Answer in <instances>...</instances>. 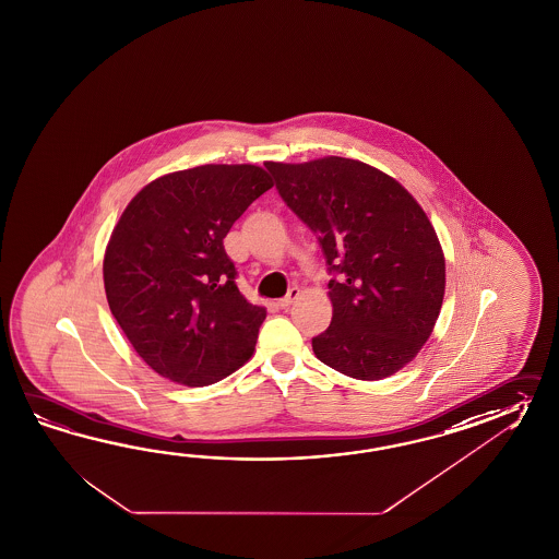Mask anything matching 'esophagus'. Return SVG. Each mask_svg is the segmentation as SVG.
I'll list each match as a JSON object with an SVG mask.
<instances>
[{
	"label": "esophagus",
	"instance_id": "1",
	"mask_svg": "<svg viewBox=\"0 0 559 559\" xmlns=\"http://www.w3.org/2000/svg\"><path fill=\"white\" fill-rule=\"evenodd\" d=\"M298 295H300V290H298V288H290V290H288V295L278 300V307H281V309H288V307L297 300Z\"/></svg>",
	"mask_w": 559,
	"mask_h": 559
}]
</instances>
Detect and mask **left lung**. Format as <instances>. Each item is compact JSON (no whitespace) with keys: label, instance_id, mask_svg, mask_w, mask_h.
<instances>
[{"label":"left lung","instance_id":"obj_1","mask_svg":"<svg viewBox=\"0 0 559 559\" xmlns=\"http://www.w3.org/2000/svg\"><path fill=\"white\" fill-rule=\"evenodd\" d=\"M266 168L333 274V321L312 338L317 359L360 381L403 369L433 333L445 295V259L427 214L365 162L326 156Z\"/></svg>","mask_w":559,"mask_h":559}]
</instances>
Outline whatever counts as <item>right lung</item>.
<instances>
[{"instance_id": "1", "label": "right lung", "mask_w": 559, "mask_h": 559, "mask_svg": "<svg viewBox=\"0 0 559 559\" xmlns=\"http://www.w3.org/2000/svg\"><path fill=\"white\" fill-rule=\"evenodd\" d=\"M273 178L254 164L166 174L126 206L104 257L114 319L150 369L212 385L250 359L266 310L236 286L224 236Z\"/></svg>"}]
</instances>
